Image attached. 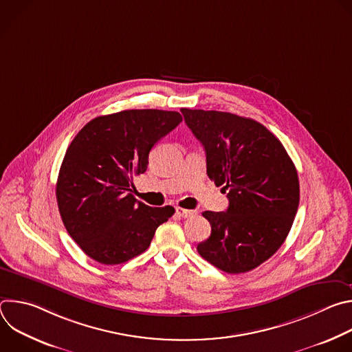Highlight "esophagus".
<instances>
[{
  "label": "esophagus",
  "mask_w": 352,
  "mask_h": 352,
  "mask_svg": "<svg viewBox=\"0 0 352 352\" xmlns=\"http://www.w3.org/2000/svg\"><path fill=\"white\" fill-rule=\"evenodd\" d=\"M175 213L182 217V219H188L190 216H193L196 212L195 210H188V209H182V208H175Z\"/></svg>",
  "instance_id": "esophagus-1"
}]
</instances>
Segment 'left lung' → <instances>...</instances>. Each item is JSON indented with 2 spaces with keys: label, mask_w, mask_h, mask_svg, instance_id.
<instances>
[{
  "label": "left lung",
  "mask_w": 352,
  "mask_h": 352,
  "mask_svg": "<svg viewBox=\"0 0 352 352\" xmlns=\"http://www.w3.org/2000/svg\"><path fill=\"white\" fill-rule=\"evenodd\" d=\"M204 144L208 175L227 192L226 212L202 213L212 234L197 252L238 274L258 267L285 241L299 205L296 168L281 142L255 120L223 111L181 110Z\"/></svg>",
  "instance_id": "1"
}]
</instances>
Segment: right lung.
I'll list each match as a JSON object with an SVG mask.
<instances>
[{"mask_svg": "<svg viewBox=\"0 0 352 352\" xmlns=\"http://www.w3.org/2000/svg\"><path fill=\"white\" fill-rule=\"evenodd\" d=\"M182 117L177 111L125 110L87 122L64 156L57 202L63 223L83 252L103 265H120L148 248L174 208H150L132 195L152 147Z\"/></svg>", "mask_w": 352, "mask_h": 352, "instance_id": "1", "label": "right lung"}]
</instances>
